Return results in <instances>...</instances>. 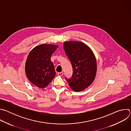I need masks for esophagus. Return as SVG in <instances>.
<instances>
[{"instance_id":"obj_1","label":"esophagus","mask_w":131,"mask_h":131,"mask_svg":"<svg viewBox=\"0 0 131 131\" xmlns=\"http://www.w3.org/2000/svg\"><path fill=\"white\" fill-rule=\"evenodd\" d=\"M57 74H58V76H63V72H58Z\"/></svg>"}]
</instances>
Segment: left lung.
<instances>
[{"mask_svg":"<svg viewBox=\"0 0 131 131\" xmlns=\"http://www.w3.org/2000/svg\"><path fill=\"white\" fill-rule=\"evenodd\" d=\"M64 49L73 70L71 77H65V79L73 91L84 90L91 84L96 76L97 65L95 56L90 48L81 42H65Z\"/></svg>","mask_w":131,"mask_h":131,"instance_id":"8db88e82","label":"left lung"}]
</instances>
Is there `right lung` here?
<instances>
[{
	"label": "right lung",
	"mask_w": 131,
	"mask_h": 131,
	"mask_svg": "<svg viewBox=\"0 0 131 131\" xmlns=\"http://www.w3.org/2000/svg\"><path fill=\"white\" fill-rule=\"evenodd\" d=\"M58 46L40 45L29 53L25 64V72L28 80L39 88L46 87L56 74L51 57Z\"/></svg>",
	"instance_id": "obj_1"
}]
</instances>
